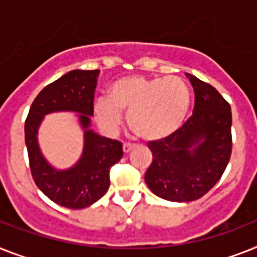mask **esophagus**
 I'll return each mask as SVG.
<instances>
[{
	"instance_id": "esophagus-1",
	"label": "esophagus",
	"mask_w": 257,
	"mask_h": 257,
	"mask_svg": "<svg viewBox=\"0 0 257 257\" xmlns=\"http://www.w3.org/2000/svg\"><path fill=\"white\" fill-rule=\"evenodd\" d=\"M133 148H134V146H131V144H128V143L123 144V152H124V154H130V152L133 151Z\"/></svg>"
}]
</instances>
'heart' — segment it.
Listing matches in <instances>:
<instances>
[{"mask_svg":"<svg viewBox=\"0 0 257 257\" xmlns=\"http://www.w3.org/2000/svg\"><path fill=\"white\" fill-rule=\"evenodd\" d=\"M190 107V92L179 77L126 76L113 82L109 98L94 102L97 123L114 133L127 113V124L144 141H160L179 130Z\"/></svg>","mask_w":257,"mask_h":257,"instance_id":"obj_1","label":"heart"}]
</instances>
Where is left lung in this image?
<instances>
[{
	"mask_svg": "<svg viewBox=\"0 0 257 257\" xmlns=\"http://www.w3.org/2000/svg\"><path fill=\"white\" fill-rule=\"evenodd\" d=\"M185 75L196 95L193 115L176 133L148 143L154 158L144 176L154 194L172 202L205 196L223 175L232 148L228 102L214 86Z\"/></svg>",
	"mask_w": 257,
	"mask_h": 257,
	"instance_id": "8db88e82",
	"label": "left lung"
}]
</instances>
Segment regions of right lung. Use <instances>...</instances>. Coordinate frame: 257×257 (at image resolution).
Masks as SVG:
<instances>
[{
	"instance_id": "obj_1",
	"label": "right lung",
	"mask_w": 257,
	"mask_h": 257,
	"mask_svg": "<svg viewBox=\"0 0 257 257\" xmlns=\"http://www.w3.org/2000/svg\"><path fill=\"white\" fill-rule=\"evenodd\" d=\"M99 71L75 69L47 85L34 99L25 123V141L33 179L46 196L68 209H84L97 202L110 186V168L123 156L122 143L90 128L93 101ZM57 111L78 113L84 131V148L71 169L57 170L44 158L37 131L44 116Z\"/></svg>"
}]
</instances>
